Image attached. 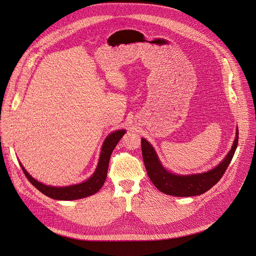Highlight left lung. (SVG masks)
Instances as JSON below:
<instances>
[{
	"label": "left lung",
	"instance_id": "1",
	"mask_svg": "<svg viewBox=\"0 0 256 256\" xmlns=\"http://www.w3.org/2000/svg\"><path fill=\"white\" fill-rule=\"evenodd\" d=\"M236 136L232 150L218 166L206 172L188 176H180L168 172L160 164L152 144L146 138H142V158L148 178L154 186L166 194L180 198L200 196L216 186L228 168L238 148V128H236Z\"/></svg>",
	"mask_w": 256,
	"mask_h": 256
}]
</instances>
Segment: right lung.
<instances>
[{
	"instance_id": "1",
	"label": "right lung",
	"mask_w": 256,
	"mask_h": 256,
	"mask_svg": "<svg viewBox=\"0 0 256 256\" xmlns=\"http://www.w3.org/2000/svg\"><path fill=\"white\" fill-rule=\"evenodd\" d=\"M124 134H126V130H120L108 136V138L104 140L102 144V152H100V160H98V164L96 172L88 180L78 184L60 186V188L46 186L38 182L34 178H32L28 174V172L24 168V166L20 164H20L28 182L42 194H44V196L50 198L58 200H74L88 198L90 196L96 194L100 190V188L104 186V180L106 178V174H108V162H110L112 152Z\"/></svg>"
}]
</instances>
